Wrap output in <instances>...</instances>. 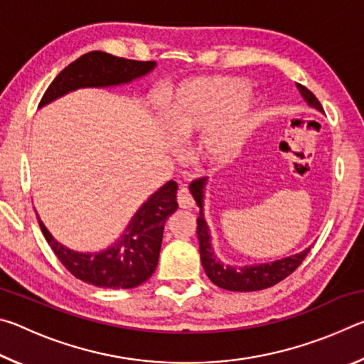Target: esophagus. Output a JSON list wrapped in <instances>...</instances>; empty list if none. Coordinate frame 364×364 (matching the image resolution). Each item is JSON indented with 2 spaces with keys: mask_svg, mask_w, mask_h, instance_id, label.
I'll return each mask as SVG.
<instances>
[{
  "mask_svg": "<svg viewBox=\"0 0 364 364\" xmlns=\"http://www.w3.org/2000/svg\"><path fill=\"white\" fill-rule=\"evenodd\" d=\"M176 200H178V205H180L181 208H191L194 205V199L193 196H191L189 189L188 188H180L178 189L176 193Z\"/></svg>",
  "mask_w": 364,
  "mask_h": 364,
  "instance_id": "esophagus-1",
  "label": "esophagus"
}]
</instances>
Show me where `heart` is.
I'll return each mask as SVG.
<instances>
[{"instance_id":"heart-1","label":"heart","mask_w":364,"mask_h":364,"mask_svg":"<svg viewBox=\"0 0 364 364\" xmlns=\"http://www.w3.org/2000/svg\"><path fill=\"white\" fill-rule=\"evenodd\" d=\"M245 90L241 78L188 80L165 96V123L180 141L208 129L202 151L208 159L225 160L237 151L255 119L254 102L241 100Z\"/></svg>"}]
</instances>
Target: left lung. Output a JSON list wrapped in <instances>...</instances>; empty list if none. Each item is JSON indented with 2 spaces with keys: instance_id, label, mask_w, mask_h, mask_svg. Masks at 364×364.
I'll list each match as a JSON object with an SVG mask.
<instances>
[{
  "instance_id": "8db88e82",
  "label": "left lung",
  "mask_w": 364,
  "mask_h": 364,
  "mask_svg": "<svg viewBox=\"0 0 364 364\" xmlns=\"http://www.w3.org/2000/svg\"><path fill=\"white\" fill-rule=\"evenodd\" d=\"M299 90L301 96L305 97L310 106L316 107L318 110L324 112L321 102L318 97L311 93L310 90L304 85H299ZM205 178H197L191 183V193H193L197 205L200 207V215L197 218V237H199V250H200V260L202 267H204L205 273L213 284H217L221 289L232 292H252V291H262V289H268L271 286L278 284L282 279H286L289 274H292L297 269L301 262L305 260L310 249L300 252L297 255L282 258V260L273 262V263H262V264H252V267H241L234 268L228 267V264L221 263L217 257L213 255L212 245H210V234H208V226L205 223L204 217H202V204H204V186Z\"/></svg>"
}]
</instances>
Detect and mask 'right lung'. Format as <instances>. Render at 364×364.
Here are the masks:
<instances>
[{
  "instance_id": "right-lung-1",
  "label": "right lung",
  "mask_w": 364,
  "mask_h": 364,
  "mask_svg": "<svg viewBox=\"0 0 364 364\" xmlns=\"http://www.w3.org/2000/svg\"><path fill=\"white\" fill-rule=\"evenodd\" d=\"M156 63L117 58L102 51H91L73 60L53 80L38 107L86 86L128 83L146 75ZM176 183L168 181L147 199L134 213L125 234L112 247L96 254H80L59 244L38 218L43 236L59 262L77 279L104 289H133L151 278L157 267L164 225L176 204Z\"/></svg>"
}]
</instances>
